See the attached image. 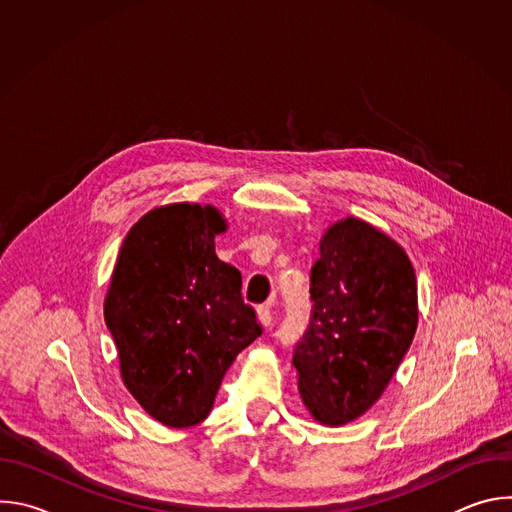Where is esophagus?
Here are the masks:
<instances>
[{
  "instance_id": "esophagus-1",
  "label": "esophagus",
  "mask_w": 512,
  "mask_h": 512,
  "mask_svg": "<svg viewBox=\"0 0 512 512\" xmlns=\"http://www.w3.org/2000/svg\"><path fill=\"white\" fill-rule=\"evenodd\" d=\"M257 318H259V322H261L265 328H269V326H271V322H273L271 306H269V304H263V306H259V308H257Z\"/></svg>"
}]
</instances>
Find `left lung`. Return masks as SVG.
I'll return each instance as SVG.
<instances>
[{
    "label": "left lung",
    "instance_id": "obj_1",
    "mask_svg": "<svg viewBox=\"0 0 512 512\" xmlns=\"http://www.w3.org/2000/svg\"><path fill=\"white\" fill-rule=\"evenodd\" d=\"M312 316L294 348L300 395L324 425L354 421L383 395L417 330V281L407 253L360 218L320 241Z\"/></svg>",
    "mask_w": 512,
    "mask_h": 512
}]
</instances>
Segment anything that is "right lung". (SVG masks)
<instances>
[{"label":"right lung","instance_id":"obj_1","mask_svg":"<svg viewBox=\"0 0 512 512\" xmlns=\"http://www.w3.org/2000/svg\"><path fill=\"white\" fill-rule=\"evenodd\" d=\"M225 231L214 206L154 208L127 233L111 275L105 322L123 383L168 427L204 421L233 360L263 332L239 269L214 253Z\"/></svg>","mask_w":512,"mask_h":512}]
</instances>
